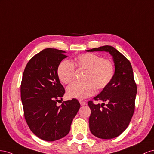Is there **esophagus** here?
<instances>
[{"label":"esophagus","mask_w":154,"mask_h":154,"mask_svg":"<svg viewBox=\"0 0 154 154\" xmlns=\"http://www.w3.org/2000/svg\"><path fill=\"white\" fill-rule=\"evenodd\" d=\"M79 103H80V104H81V106H84V105H85V104H86V102H85V101H84V100H79Z\"/></svg>","instance_id":"1"}]
</instances>
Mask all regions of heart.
I'll return each instance as SVG.
<instances>
[{
  "instance_id": "heart-1",
  "label": "heart",
  "mask_w": 154,
  "mask_h": 154,
  "mask_svg": "<svg viewBox=\"0 0 154 154\" xmlns=\"http://www.w3.org/2000/svg\"><path fill=\"white\" fill-rule=\"evenodd\" d=\"M75 68L85 71L82 82H74L66 90L69 97L79 99H85L93 95L94 90H102L112 81L115 68L112 61L104 59L102 57L94 54H81L72 62L63 60L57 68V76L64 84L71 83L75 77Z\"/></svg>"
}]
</instances>
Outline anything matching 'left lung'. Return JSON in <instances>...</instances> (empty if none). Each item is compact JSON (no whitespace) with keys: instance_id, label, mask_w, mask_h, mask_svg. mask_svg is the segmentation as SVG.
I'll use <instances>...</instances> for the list:
<instances>
[{"instance_id":"left-lung-1","label":"left lung","mask_w":154,"mask_h":154,"mask_svg":"<svg viewBox=\"0 0 154 154\" xmlns=\"http://www.w3.org/2000/svg\"><path fill=\"white\" fill-rule=\"evenodd\" d=\"M87 51H104L113 57L115 73L109 85L94 98L107 104L88 102L91 109L90 130L95 137L109 139L121 135L129 125L135 110L137 85L132 67L125 57L111 46L93 48Z\"/></svg>"}]
</instances>
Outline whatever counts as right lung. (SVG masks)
Segmentation results:
<instances>
[{
	"mask_svg": "<svg viewBox=\"0 0 154 154\" xmlns=\"http://www.w3.org/2000/svg\"><path fill=\"white\" fill-rule=\"evenodd\" d=\"M65 51L46 48L26 64L20 85V97L26 122L32 132L46 141L66 135L80 108L77 99L63 100L65 93L57 76L59 64L67 56Z\"/></svg>",
	"mask_w": 154,
	"mask_h": 154,
	"instance_id": "obj_1",
	"label": "right lung"
}]
</instances>
